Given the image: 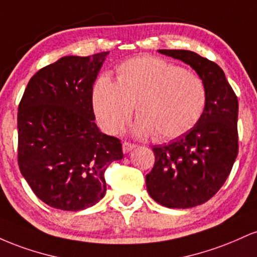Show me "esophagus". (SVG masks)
Here are the masks:
<instances>
[{
    "mask_svg": "<svg viewBox=\"0 0 257 257\" xmlns=\"http://www.w3.org/2000/svg\"><path fill=\"white\" fill-rule=\"evenodd\" d=\"M122 149H123V152L128 153V152H131L133 149H135V145L132 143H128V141H124L122 145Z\"/></svg>",
    "mask_w": 257,
    "mask_h": 257,
    "instance_id": "esophagus-1",
    "label": "esophagus"
}]
</instances>
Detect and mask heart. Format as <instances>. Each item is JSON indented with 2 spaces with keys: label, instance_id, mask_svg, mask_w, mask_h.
Instances as JSON below:
<instances>
[{
  "label": "heart",
  "instance_id": "obj_1",
  "mask_svg": "<svg viewBox=\"0 0 257 257\" xmlns=\"http://www.w3.org/2000/svg\"><path fill=\"white\" fill-rule=\"evenodd\" d=\"M208 90L202 78L179 65L157 57L131 59L117 69V83L107 75L96 79L91 106L98 123L114 134L133 111L139 118L134 132L156 140L180 138L202 118Z\"/></svg>",
  "mask_w": 257,
  "mask_h": 257
}]
</instances>
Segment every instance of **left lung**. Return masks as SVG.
<instances>
[{"mask_svg": "<svg viewBox=\"0 0 257 257\" xmlns=\"http://www.w3.org/2000/svg\"><path fill=\"white\" fill-rule=\"evenodd\" d=\"M158 52L190 65L204 81L208 101L193 129L167 145L152 147L156 159L146 187L167 208H193L222 187L237 158L238 99L214 61L184 49Z\"/></svg>", "mask_w": 257, "mask_h": 257, "instance_id": "8db88e82", "label": "left lung"}]
</instances>
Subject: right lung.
Here are the masks:
<instances>
[{
    "instance_id": "right-lung-1",
    "label": "right lung",
    "mask_w": 257,
    "mask_h": 257,
    "mask_svg": "<svg viewBox=\"0 0 257 257\" xmlns=\"http://www.w3.org/2000/svg\"><path fill=\"white\" fill-rule=\"evenodd\" d=\"M108 52L64 57L32 76L18 107V164L42 202L78 211L106 192L105 170L123 158L119 139L99 131L91 91Z\"/></svg>"
}]
</instances>
